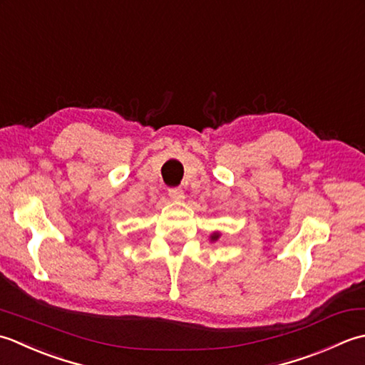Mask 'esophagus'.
Wrapping results in <instances>:
<instances>
[{"instance_id": "obj_1", "label": "esophagus", "mask_w": 365, "mask_h": 365, "mask_svg": "<svg viewBox=\"0 0 365 365\" xmlns=\"http://www.w3.org/2000/svg\"><path fill=\"white\" fill-rule=\"evenodd\" d=\"M168 195L175 202H182L184 200V192L180 187H173V189H168Z\"/></svg>"}]
</instances>
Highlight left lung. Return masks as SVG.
I'll return each mask as SVG.
<instances>
[{"instance_id":"obj_1","label":"left lung","mask_w":365,"mask_h":365,"mask_svg":"<svg viewBox=\"0 0 365 365\" xmlns=\"http://www.w3.org/2000/svg\"><path fill=\"white\" fill-rule=\"evenodd\" d=\"M219 236H220V233H212V236H211V241H217V240H219Z\"/></svg>"}]
</instances>
